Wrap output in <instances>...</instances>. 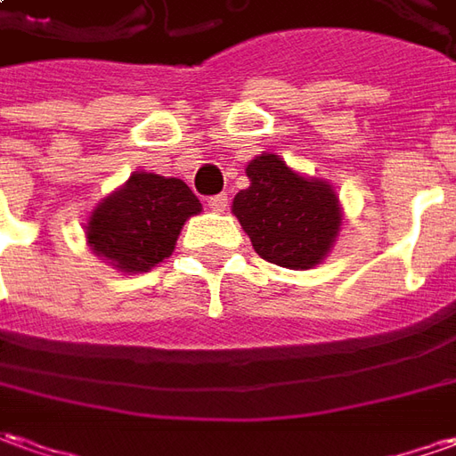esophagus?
<instances>
[{
    "mask_svg": "<svg viewBox=\"0 0 456 456\" xmlns=\"http://www.w3.org/2000/svg\"><path fill=\"white\" fill-rule=\"evenodd\" d=\"M208 208L216 210V213H223V210L228 208V193H216V196H210Z\"/></svg>",
    "mask_w": 456,
    "mask_h": 456,
    "instance_id": "esophagus-1",
    "label": "esophagus"
}]
</instances>
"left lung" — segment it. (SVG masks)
Here are the masks:
<instances>
[{"label": "left lung", "instance_id": "obj_1", "mask_svg": "<svg viewBox=\"0 0 456 456\" xmlns=\"http://www.w3.org/2000/svg\"><path fill=\"white\" fill-rule=\"evenodd\" d=\"M246 174L250 186L233 198V213L256 253L281 268L318 265L342 221L335 191L293 174L275 153L248 163Z\"/></svg>", "mask_w": 456, "mask_h": 456}]
</instances>
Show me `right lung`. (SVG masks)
<instances>
[{
    "label": "right lung",
    "instance_id": "obj_1",
    "mask_svg": "<svg viewBox=\"0 0 456 456\" xmlns=\"http://www.w3.org/2000/svg\"><path fill=\"white\" fill-rule=\"evenodd\" d=\"M200 200L181 178L134 174L128 183L91 213V250L124 273H146L174 253L183 223Z\"/></svg>",
    "mask_w": 456,
    "mask_h": 456
}]
</instances>
